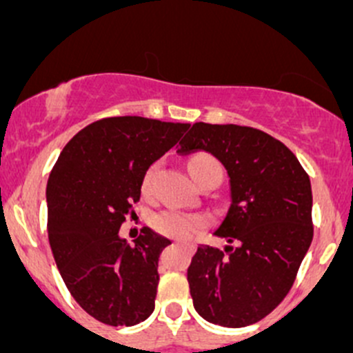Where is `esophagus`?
Returning <instances> with one entry per match:
<instances>
[{
  "label": "esophagus",
  "mask_w": 353,
  "mask_h": 353,
  "mask_svg": "<svg viewBox=\"0 0 353 353\" xmlns=\"http://www.w3.org/2000/svg\"><path fill=\"white\" fill-rule=\"evenodd\" d=\"M177 244H181V245H183V248H186L188 249V251H190V252H193V245H191V244H188V243H177Z\"/></svg>",
  "instance_id": "esophagus-1"
}]
</instances>
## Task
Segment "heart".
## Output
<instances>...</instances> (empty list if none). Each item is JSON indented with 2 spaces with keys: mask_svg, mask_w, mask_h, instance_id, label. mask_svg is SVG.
<instances>
[{
  "mask_svg": "<svg viewBox=\"0 0 353 353\" xmlns=\"http://www.w3.org/2000/svg\"><path fill=\"white\" fill-rule=\"evenodd\" d=\"M160 163H152L148 167V170L145 172L143 177V190L148 191L154 184V181L159 176ZM188 172H190L191 179L194 181V184L201 183L206 179H222V165H220L219 160L213 155L205 154V152H199V154L193 155L188 160ZM152 225L157 232L163 234V236L176 237V239H186L191 234H194L201 227V222L196 216L186 215V213L181 212H162L159 215L154 216L152 220Z\"/></svg>",
  "mask_w": 353,
  "mask_h": 353,
  "instance_id": "heart-1",
  "label": "heart"
}]
</instances>
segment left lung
I'll return each instance as SVG.
<instances>
[{"instance_id": "obj_1", "label": "left lung", "mask_w": 353, "mask_h": 353, "mask_svg": "<svg viewBox=\"0 0 353 353\" xmlns=\"http://www.w3.org/2000/svg\"><path fill=\"white\" fill-rule=\"evenodd\" d=\"M205 150L230 177V206L215 230L223 249L199 244L188 268L203 319L243 328L285 299L312 241V193L297 157L265 131L194 123L177 154Z\"/></svg>"}]
</instances>
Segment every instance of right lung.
I'll list each match as a JSON object with an SVG mask.
<instances>
[{"label":"right lung","mask_w":353,"mask_h":353,"mask_svg":"<svg viewBox=\"0 0 353 353\" xmlns=\"http://www.w3.org/2000/svg\"><path fill=\"white\" fill-rule=\"evenodd\" d=\"M188 128L104 117L68 141L49 174L48 236L56 266L80 307L104 325L133 326L154 312L159 256L170 241L143 227L130 245L119 229L134 215L148 167Z\"/></svg>","instance_id":"1"}]
</instances>
